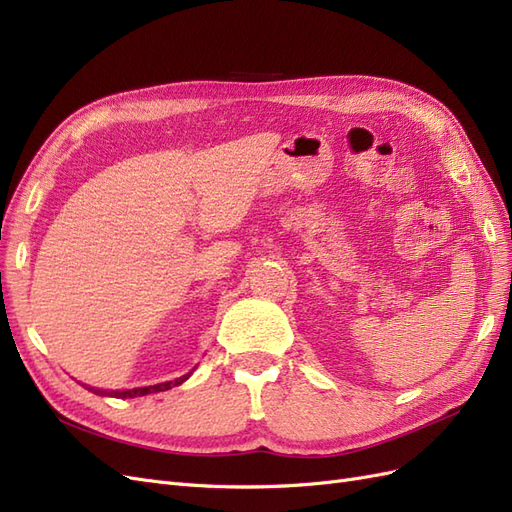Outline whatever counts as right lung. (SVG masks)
Instances as JSON below:
<instances>
[{"mask_svg": "<svg viewBox=\"0 0 512 512\" xmlns=\"http://www.w3.org/2000/svg\"><path fill=\"white\" fill-rule=\"evenodd\" d=\"M190 374H192V371H190ZM190 374H185V376H181L177 380H170V382H160V384H153V386H141V389H130V391H100V389H89V391L96 393V395H111V397H117V399L143 397V395H149V393H160V391L173 389V386H179L181 382L188 380Z\"/></svg>", "mask_w": 512, "mask_h": 512, "instance_id": "obj_1", "label": "right lung"}]
</instances>
